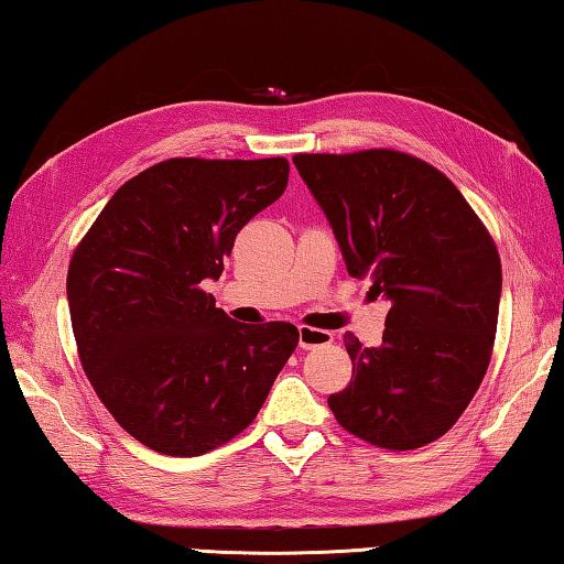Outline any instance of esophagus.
<instances>
[{
  "instance_id": "34e87169",
  "label": "esophagus",
  "mask_w": 564,
  "mask_h": 564,
  "mask_svg": "<svg viewBox=\"0 0 564 564\" xmlns=\"http://www.w3.org/2000/svg\"><path fill=\"white\" fill-rule=\"evenodd\" d=\"M334 341L332 332L324 329H314V327H300V347L302 349H317V347H327V344Z\"/></svg>"
}]
</instances>
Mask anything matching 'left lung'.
Here are the masks:
<instances>
[{
	"mask_svg": "<svg viewBox=\"0 0 564 564\" xmlns=\"http://www.w3.org/2000/svg\"><path fill=\"white\" fill-rule=\"evenodd\" d=\"M327 215L347 272L389 300L379 347L347 334L351 383L329 397L344 429L379 448L441 438L486 377L502 272L496 242L436 167L387 151L292 158Z\"/></svg>",
	"mask_w": 564,
	"mask_h": 564,
	"instance_id": "left-lung-1",
	"label": "left lung"
}]
</instances>
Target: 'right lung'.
<instances>
[{
  "label": "right lung",
  "mask_w": 564,
  "mask_h": 564,
  "mask_svg": "<svg viewBox=\"0 0 564 564\" xmlns=\"http://www.w3.org/2000/svg\"><path fill=\"white\" fill-rule=\"evenodd\" d=\"M290 163L171 158L123 183L68 264L84 371L111 416L165 456H200L254 421L300 332L240 324L205 282L284 193Z\"/></svg>",
  "instance_id": "right-lung-1"
}]
</instances>
